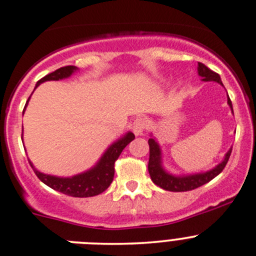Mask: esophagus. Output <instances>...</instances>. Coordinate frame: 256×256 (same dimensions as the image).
<instances>
[{
    "instance_id": "esophagus-1",
    "label": "esophagus",
    "mask_w": 256,
    "mask_h": 256,
    "mask_svg": "<svg viewBox=\"0 0 256 256\" xmlns=\"http://www.w3.org/2000/svg\"><path fill=\"white\" fill-rule=\"evenodd\" d=\"M132 131L134 134H135L136 136H141L144 135V130L147 128V121L144 119H142V118H138V119H136L135 121L132 122Z\"/></svg>"
}]
</instances>
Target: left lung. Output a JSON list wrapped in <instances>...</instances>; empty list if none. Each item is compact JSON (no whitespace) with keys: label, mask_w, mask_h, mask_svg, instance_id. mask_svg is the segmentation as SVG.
<instances>
[{"label":"left lung","mask_w":256,"mask_h":256,"mask_svg":"<svg viewBox=\"0 0 256 256\" xmlns=\"http://www.w3.org/2000/svg\"><path fill=\"white\" fill-rule=\"evenodd\" d=\"M198 76L202 77V80L208 82V80H214V82L220 83L223 86L222 80L218 74L210 70L208 67L205 66L204 64L198 62ZM228 106H230L233 112L232 102H230V96L227 98ZM150 144V160H148V172L152 182L156 185H158L162 189L166 190V192H189V190H194L196 188L202 186L206 182H211L214 178H216L220 172L224 169L226 164H227L228 160H230V152L232 148H230L227 153H226L224 158L220 163L217 164L214 168L210 169V170L204 172V173H196V174H188V176H174V174L168 173L162 166V150H160V144L156 141L154 138L148 140Z\"/></svg>","instance_id":"1"}]
</instances>
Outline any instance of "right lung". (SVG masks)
<instances>
[{"mask_svg": "<svg viewBox=\"0 0 256 256\" xmlns=\"http://www.w3.org/2000/svg\"><path fill=\"white\" fill-rule=\"evenodd\" d=\"M77 70L78 68H77L76 66L61 67V68L51 72V74L42 77L40 80H38L36 88L39 84H42V82H46V80H58L68 78V77L72 76ZM36 88H34V90H36ZM29 99H30V96H29L28 100H26L24 110H26V106H28ZM22 136H23V134H22ZM134 138H135V135H134L132 132H130V131L126 132L125 135L120 137L118 141H115L114 144H112L108 147L106 152H104V154L102 156L100 160L96 162V166H92L90 169H88V170L74 176L61 178L49 176V174H44L42 173V172L36 170V166H33V163H32L30 160H29V163H30L32 168H33L36 176L39 178L45 185L51 188V189L62 192L64 195L74 196V198H90V196L99 195V194L106 192L108 188H109L112 179H114L115 160L119 158L122 150L125 148ZM22 141H23V140H22Z\"/></svg>", "mask_w": 256, "mask_h": 256, "instance_id": "add662e5", "label": "right lung"}]
</instances>
